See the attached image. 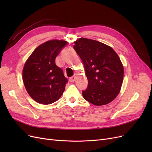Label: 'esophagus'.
Returning <instances> with one entry per match:
<instances>
[{"label":"esophagus","mask_w":152,"mask_h":152,"mask_svg":"<svg viewBox=\"0 0 152 152\" xmlns=\"http://www.w3.org/2000/svg\"><path fill=\"white\" fill-rule=\"evenodd\" d=\"M77 74H75L73 75V77H71L70 78V79H69V80H70V82H74L75 80H76V78H77Z\"/></svg>","instance_id":"1"}]
</instances>
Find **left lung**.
Instances as JSON below:
<instances>
[{"label": "left lung", "instance_id": "8db88e82", "mask_svg": "<svg viewBox=\"0 0 152 152\" xmlns=\"http://www.w3.org/2000/svg\"><path fill=\"white\" fill-rule=\"evenodd\" d=\"M73 49L83 62L88 87L84 98L96 106L112 102L119 94L124 79V66L117 53L99 41L80 38Z\"/></svg>", "mask_w": 152, "mask_h": 152}]
</instances>
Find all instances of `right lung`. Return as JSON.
Returning <instances> with one entry per match:
<instances>
[{
	"instance_id": "add662e5",
	"label": "right lung",
	"mask_w": 152,
	"mask_h": 152,
	"mask_svg": "<svg viewBox=\"0 0 152 152\" xmlns=\"http://www.w3.org/2000/svg\"><path fill=\"white\" fill-rule=\"evenodd\" d=\"M67 42L63 40H48L39 45L26 61L23 81L27 93L36 102L53 103L65 91L68 80L55 59Z\"/></svg>"
}]
</instances>
